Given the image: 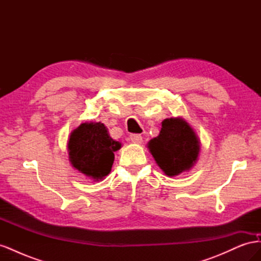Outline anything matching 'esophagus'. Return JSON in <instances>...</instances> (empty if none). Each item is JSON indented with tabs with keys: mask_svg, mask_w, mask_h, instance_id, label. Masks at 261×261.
I'll list each match as a JSON object with an SVG mask.
<instances>
[{
	"mask_svg": "<svg viewBox=\"0 0 261 261\" xmlns=\"http://www.w3.org/2000/svg\"><path fill=\"white\" fill-rule=\"evenodd\" d=\"M129 138L133 143H135V144H140L141 141H143V137H141V135H139V134H132Z\"/></svg>",
	"mask_w": 261,
	"mask_h": 261,
	"instance_id": "1",
	"label": "esophagus"
}]
</instances>
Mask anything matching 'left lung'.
I'll return each mask as SVG.
<instances>
[{"instance_id":"1","label":"left lung","mask_w":261,"mask_h":261,"mask_svg":"<svg viewBox=\"0 0 261 261\" xmlns=\"http://www.w3.org/2000/svg\"><path fill=\"white\" fill-rule=\"evenodd\" d=\"M148 148L165 174L174 176L193 167L198 156L199 143L184 120L171 117L162 122L159 136L149 141Z\"/></svg>"}]
</instances>
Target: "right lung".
Returning <instances> with one entry per match:
<instances>
[{"mask_svg": "<svg viewBox=\"0 0 261 261\" xmlns=\"http://www.w3.org/2000/svg\"><path fill=\"white\" fill-rule=\"evenodd\" d=\"M121 148L109 136L102 123H83L70 134L69 161L73 167L93 179H101L111 171L114 152Z\"/></svg>", "mask_w": 261, "mask_h": 261, "instance_id": "right-lung-1", "label": "right lung"}]
</instances>
